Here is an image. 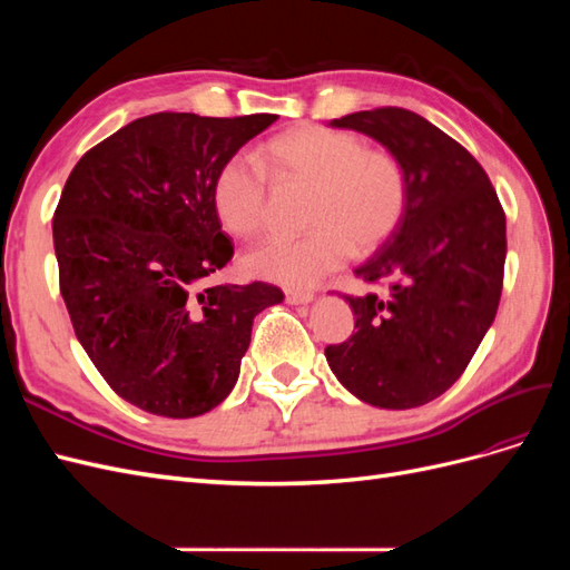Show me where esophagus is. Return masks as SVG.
<instances>
[{
  "instance_id": "1",
  "label": "esophagus",
  "mask_w": 570,
  "mask_h": 570,
  "mask_svg": "<svg viewBox=\"0 0 570 570\" xmlns=\"http://www.w3.org/2000/svg\"><path fill=\"white\" fill-rule=\"evenodd\" d=\"M314 292H308V289H285V299H287V304H308V302H314Z\"/></svg>"
}]
</instances>
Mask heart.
Returning a JSON list of instances; mask_svg holds the SVG:
<instances>
[{"mask_svg": "<svg viewBox=\"0 0 570 570\" xmlns=\"http://www.w3.org/2000/svg\"><path fill=\"white\" fill-rule=\"evenodd\" d=\"M264 166L283 183L312 185L302 237H271L245 254L256 278L292 287L318 283L347 262L352 249L368 252L394 230L406 204L402 164L385 149L364 147L350 130L302 126L273 137ZM249 154L218 168L214 212L233 235L252 237L266 226L268 176Z\"/></svg>", "mask_w": 570, "mask_h": 570, "instance_id": "obj_1", "label": "heart"}]
</instances>
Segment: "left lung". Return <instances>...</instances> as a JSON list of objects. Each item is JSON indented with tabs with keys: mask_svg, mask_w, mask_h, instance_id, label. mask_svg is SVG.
Returning <instances> with one entry per match:
<instances>
[{
	"mask_svg": "<svg viewBox=\"0 0 570 570\" xmlns=\"http://www.w3.org/2000/svg\"><path fill=\"white\" fill-rule=\"evenodd\" d=\"M402 164L404 214L354 273L385 295L344 297L356 333L325 347L356 400L413 409L450 390L490 331L504 283L507 216L482 166L423 116L385 107L331 120Z\"/></svg>",
	"mask_w": 570,
	"mask_h": 570,
	"instance_id": "1",
	"label": "left lung"
}]
</instances>
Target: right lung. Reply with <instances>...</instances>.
Instances as JSON below:
<instances>
[{"instance_id":"add662e5","label":"right lung","mask_w":570,"mask_h":570,"mask_svg":"<svg viewBox=\"0 0 570 570\" xmlns=\"http://www.w3.org/2000/svg\"><path fill=\"white\" fill-rule=\"evenodd\" d=\"M275 114H151L92 147L55 212L59 285L82 350L154 416L193 419L237 383L252 323L283 292L209 285L233 258L212 187Z\"/></svg>"}]
</instances>
